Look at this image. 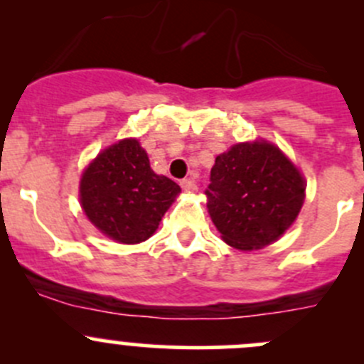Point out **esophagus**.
<instances>
[{"mask_svg":"<svg viewBox=\"0 0 364 364\" xmlns=\"http://www.w3.org/2000/svg\"><path fill=\"white\" fill-rule=\"evenodd\" d=\"M179 185H181V188L185 190V192H196V190H197V183H196V179H192V178L183 179V181L179 183Z\"/></svg>","mask_w":364,"mask_h":364,"instance_id":"1","label":"esophagus"}]
</instances>
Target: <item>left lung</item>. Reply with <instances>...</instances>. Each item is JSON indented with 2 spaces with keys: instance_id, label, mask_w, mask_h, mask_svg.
<instances>
[{
  "instance_id": "obj_1",
  "label": "left lung",
  "mask_w": 364,
  "mask_h": 364,
  "mask_svg": "<svg viewBox=\"0 0 364 364\" xmlns=\"http://www.w3.org/2000/svg\"><path fill=\"white\" fill-rule=\"evenodd\" d=\"M209 181V215L237 250L277 241L299 215L306 188L299 171L266 141L236 144L216 156Z\"/></svg>"
}]
</instances>
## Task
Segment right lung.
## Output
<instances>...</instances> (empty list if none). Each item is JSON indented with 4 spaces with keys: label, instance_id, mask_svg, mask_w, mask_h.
Listing matches in <instances>:
<instances>
[{
    "label": "right lung",
    "instance_id": "right-lung-1",
    "mask_svg": "<svg viewBox=\"0 0 364 364\" xmlns=\"http://www.w3.org/2000/svg\"><path fill=\"white\" fill-rule=\"evenodd\" d=\"M181 192L172 179L149 167L135 139L102 151L80 179V204L95 227L117 243L146 241Z\"/></svg>",
    "mask_w": 364,
    "mask_h": 364
}]
</instances>
